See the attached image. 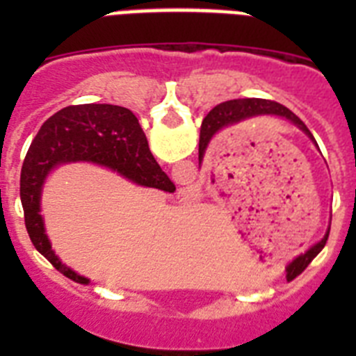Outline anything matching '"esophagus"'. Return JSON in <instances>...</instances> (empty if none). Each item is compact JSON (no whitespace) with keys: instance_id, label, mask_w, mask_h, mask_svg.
<instances>
[{"instance_id":"34e87169","label":"esophagus","mask_w":356,"mask_h":356,"mask_svg":"<svg viewBox=\"0 0 356 356\" xmlns=\"http://www.w3.org/2000/svg\"><path fill=\"white\" fill-rule=\"evenodd\" d=\"M181 200H191V197H193V193H191V191H181Z\"/></svg>"}]
</instances>
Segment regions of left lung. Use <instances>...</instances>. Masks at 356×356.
Wrapping results in <instances>:
<instances>
[{
    "mask_svg": "<svg viewBox=\"0 0 356 356\" xmlns=\"http://www.w3.org/2000/svg\"><path fill=\"white\" fill-rule=\"evenodd\" d=\"M269 114L289 119V121L294 122L296 127L300 128V130H303L305 134H307L308 137L316 143L314 135L310 134V130H308L307 127H305V122L301 121L298 115L292 114L287 106L280 105V103L276 102H269V99H259V97H254V99H229V102L219 103L217 106H213L209 114H207V118L203 119V124H201V140H200V162L201 159H203L207 144L210 143V139H212L213 135L221 130V128L229 127V124H235V122H241L242 119L254 118V115H269ZM326 241H328V234L323 237V241L317 242L316 246L310 248L307 253L298 257V259L287 267V280H292L298 275H301V273L307 269L308 264L312 262L314 257H316L323 248H325Z\"/></svg>",
    "mask_w": 356,
    "mask_h": 356,
    "instance_id": "1",
    "label": "left lung"
}]
</instances>
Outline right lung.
I'll list each match as a JSON object with an SVG mask.
<instances>
[{"instance_id": "1", "label": "right lung", "mask_w": 356, "mask_h": 356, "mask_svg": "<svg viewBox=\"0 0 356 356\" xmlns=\"http://www.w3.org/2000/svg\"><path fill=\"white\" fill-rule=\"evenodd\" d=\"M67 162H94L114 169L144 187L175 193V184L151 155L147 139L134 112L118 105H71L58 110L40 127L21 169L24 225L35 250L56 271L76 284H90L60 262L51 250L40 216V191L53 168Z\"/></svg>"}]
</instances>
